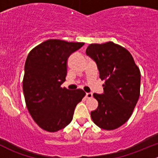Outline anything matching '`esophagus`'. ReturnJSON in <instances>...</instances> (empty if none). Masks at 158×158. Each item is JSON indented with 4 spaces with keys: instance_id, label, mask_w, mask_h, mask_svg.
Here are the masks:
<instances>
[{
    "instance_id": "obj_1",
    "label": "esophagus",
    "mask_w": 158,
    "mask_h": 158,
    "mask_svg": "<svg viewBox=\"0 0 158 158\" xmlns=\"http://www.w3.org/2000/svg\"><path fill=\"white\" fill-rule=\"evenodd\" d=\"M85 96H86L87 98H91L92 97V92H87V93L85 94Z\"/></svg>"
}]
</instances>
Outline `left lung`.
<instances>
[{
	"instance_id": "obj_1",
	"label": "left lung",
	"mask_w": 158,
	"mask_h": 158,
	"mask_svg": "<svg viewBox=\"0 0 158 158\" xmlns=\"http://www.w3.org/2000/svg\"><path fill=\"white\" fill-rule=\"evenodd\" d=\"M85 53L96 63L99 77L105 80L103 93L93 94L98 106L91 111V117L99 128L114 130L128 120L138 102L140 70L130 52L113 42L90 44Z\"/></svg>"
}]
</instances>
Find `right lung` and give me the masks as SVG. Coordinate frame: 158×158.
Here are the masks:
<instances>
[{
  "instance_id": "1",
  "label": "right lung",
  "mask_w": 158,
  "mask_h": 158,
  "mask_svg": "<svg viewBox=\"0 0 158 158\" xmlns=\"http://www.w3.org/2000/svg\"><path fill=\"white\" fill-rule=\"evenodd\" d=\"M84 43L48 40L33 48L27 57L23 91L27 107L36 124L55 132L73 120L76 105L85 92L62 88L66 81V63Z\"/></svg>"
}]
</instances>
